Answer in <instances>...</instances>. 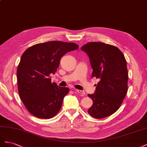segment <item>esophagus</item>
<instances>
[{"label":"esophagus","instance_id":"1","mask_svg":"<svg viewBox=\"0 0 147 147\" xmlns=\"http://www.w3.org/2000/svg\"><path fill=\"white\" fill-rule=\"evenodd\" d=\"M75 91L77 92L78 93H79V94H81L82 95H84L85 94V92H84V91H82V90H75Z\"/></svg>","mask_w":147,"mask_h":147}]
</instances>
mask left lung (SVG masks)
<instances>
[{
  "label": "left lung",
  "mask_w": 147,
  "mask_h": 147,
  "mask_svg": "<svg viewBox=\"0 0 147 147\" xmlns=\"http://www.w3.org/2000/svg\"><path fill=\"white\" fill-rule=\"evenodd\" d=\"M81 50L90 58L92 78L99 79L95 92L88 94L93 101L88 113L97 119L109 117L118 110L127 92L125 57L117 47L99 42L88 43Z\"/></svg>",
  "instance_id": "left-lung-1"
}]
</instances>
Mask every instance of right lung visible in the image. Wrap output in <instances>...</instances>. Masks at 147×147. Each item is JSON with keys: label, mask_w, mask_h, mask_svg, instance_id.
I'll return each mask as SVG.
<instances>
[{"label": "right lung", "mask_w": 147, "mask_h": 147, "mask_svg": "<svg viewBox=\"0 0 147 147\" xmlns=\"http://www.w3.org/2000/svg\"><path fill=\"white\" fill-rule=\"evenodd\" d=\"M78 48L74 43L51 41L30 47L22 55L17 69L18 90L34 116L49 119L60 110L69 89L52 83L50 75L55 74L62 57Z\"/></svg>", "instance_id": "obj_1"}]
</instances>
